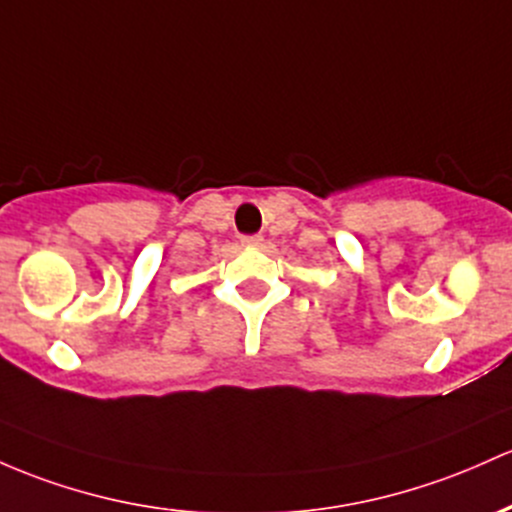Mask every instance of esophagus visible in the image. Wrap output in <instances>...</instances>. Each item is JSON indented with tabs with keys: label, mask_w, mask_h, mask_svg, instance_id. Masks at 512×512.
<instances>
[{
	"label": "esophagus",
	"mask_w": 512,
	"mask_h": 512,
	"mask_svg": "<svg viewBox=\"0 0 512 512\" xmlns=\"http://www.w3.org/2000/svg\"><path fill=\"white\" fill-rule=\"evenodd\" d=\"M243 245L245 247H260L262 245V235H245Z\"/></svg>",
	"instance_id": "esophagus-1"
}]
</instances>
